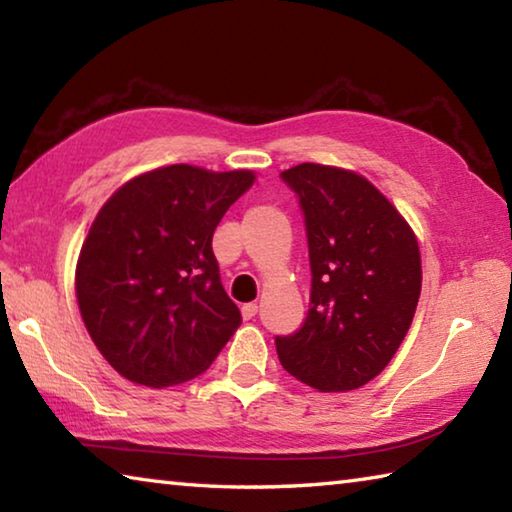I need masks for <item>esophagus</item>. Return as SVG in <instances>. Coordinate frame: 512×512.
Segmentation results:
<instances>
[{"instance_id":"esophagus-1","label":"esophagus","mask_w":512,"mask_h":512,"mask_svg":"<svg viewBox=\"0 0 512 512\" xmlns=\"http://www.w3.org/2000/svg\"><path fill=\"white\" fill-rule=\"evenodd\" d=\"M255 314H257V305H255V302H248V305L241 307V316H244L246 320L255 318Z\"/></svg>"}]
</instances>
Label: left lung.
I'll return each mask as SVG.
<instances>
[{"label":"left lung","mask_w":512,"mask_h":512,"mask_svg":"<svg viewBox=\"0 0 512 512\" xmlns=\"http://www.w3.org/2000/svg\"><path fill=\"white\" fill-rule=\"evenodd\" d=\"M280 178L305 214L311 296L298 332L275 336L277 357L320 393L354 391L409 332L422 289L418 239L359 173L305 162Z\"/></svg>","instance_id":"8db88e82"}]
</instances>
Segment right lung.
I'll return each mask as SVG.
<instances>
[{"label": "right lung", "instance_id": "obj_1", "mask_svg": "<svg viewBox=\"0 0 512 512\" xmlns=\"http://www.w3.org/2000/svg\"><path fill=\"white\" fill-rule=\"evenodd\" d=\"M255 173L171 164L121 185L76 264V300L94 345L121 377L164 388L212 366L241 325L212 237Z\"/></svg>", "mask_w": 512, "mask_h": 512}]
</instances>
